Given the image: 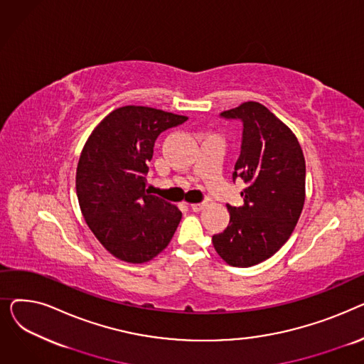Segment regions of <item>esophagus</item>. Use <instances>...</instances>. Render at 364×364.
Instances as JSON below:
<instances>
[{
    "mask_svg": "<svg viewBox=\"0 0 364 364\" xmlns=\"http://www.w3.org/2000/svg\"><path fill=\"white\" fill-rule=\"evenodd\" d=\"M205 206H206V202H199V203H192V205H190V208H192L195 213L202 211V209H203Z\"/></svg>",
    "mask_w": 364,
    "mask_h": 364,
    "instance_id": "esophagus-1",
    "label": "esophagus"
}]
</instances>
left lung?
Here are the masks:
<instances>
[{
    "label": "left lung",
    "mask_w": 364,
    "mask_h": 364,
    "mask_svg": "<svg viewBox=\"0 0 364 364\" xmlns=\"http://www.w3.org/2000/svg\"><path fill=\"white\" fill-rule=\"evenodd\" d=\"M220 117L242 122L233 181L246 187L242 206L227 205L230 223L213 243L228 265L243 269L273 257L291 237L305 200V159L295 134L265 106L246 102Z\"/></svg>",
    "instance_id": "8db88e82"
}]
</instances>
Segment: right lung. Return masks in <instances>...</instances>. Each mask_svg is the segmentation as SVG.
<instances>
[{
  "instance_id": "add662e5",
  "label": "right lung",
  "mask_w": 364,
  "mask_h": 364,
  "mask_svg": "<svg viewBox=\"0 0 364 364\" xmlns=\"http://www.w3.org/2000/svg\"><path fill=\"white\" fill-rule=\"evenodd\" d=\"M187 117L146 106L110 112L88 137L76 168V195L90 230L118 259L141 264L162 252L180 209L150 195L146 181L161 132Z\"/></svg>"
}]
</instances>
